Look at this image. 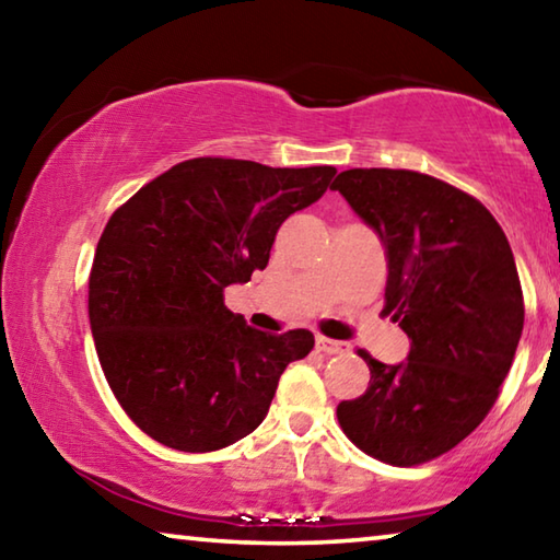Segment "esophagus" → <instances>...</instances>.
Listing matches in <instances>:
<instances>
[{
    "label": "esophagus",
    "instance_id": "obj_1",
    "mask_svg": "<svg viewBox=\"0 0 560 560\" xmlns=\"http://www.w3.org/2000/svg\"><path fill=\"white\" fill-rule=\"evenodd\" d=\"M316 348L324 350V353H328V355H338V353H346L348 343H343V340L326 338V336H316Z\"/></svg>",
    "mask_w": 560,
    "mask_h": 560
}]
</instances>
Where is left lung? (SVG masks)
<instances>
[{
    "instance_id": "left-lung-1",
    "label": "left lung",
    "mask_w": 560,
    "mask_h": 560,
    "mask_svg": "<svg viewBox=\"0 0 560 560\" xmlns=\"http://www.w3.org/2000/svg\"><path fill=\"white\" fill-rule=\"evenodd\" d=\"M330 189L383 240V314L410 338L397 365L358 350L371 383L338 405V422L375 459L424 464L457 447L497 402L524 330L514 254L487 207L438 177L353 167Z\"/></svg>"
}]
</instances>
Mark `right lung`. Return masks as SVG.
<instances>
[{
  "label": "right lung",
  "mask_w": 560,
  "mask_h": 560,
  "mask_svg": "<svg viewBox=\"0 0 560 560\" xmlns=\"http://www.w3.org/2000/svg\"><path fill=\"white\" fill-rule=\"evenodd\" d=\"M336 167L195 158L118 207L89 279L96 353L122 410L179 452L230 447L261 424L311 330L264 334L224 289L269 264L287 217L326 192Z\"/></svg>",
  "instance_id": "right-lung-1"
}]
</instances>
